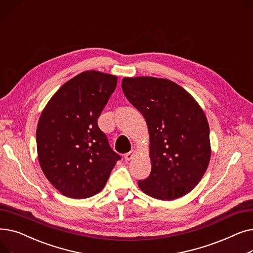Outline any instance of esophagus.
Wrapping results in <instances>:
<instances>
[{
    "mask_svg": "<svg viewBox=\"0 0 253 253\" xmlns=\"http://www.w3.org/2000/svg\"><path fill=\"white\" fill-rule=\"evenodd\" d=\"M134 155H135V151H134V150H131L130 152H128L127 154H125V160H126V161H130L131 159H133Z\"/></svg>",
    "mask_w": 253,
    "mask_h": 253,
    "instance_id": "1",
    "label": "esophagus"
}]
</instances>
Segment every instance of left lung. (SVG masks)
<instances>
[{
  "label": "left lung",
  "mask_w": 253,
  "mask_h": 253,
  "mask_svg": "<svg viewBox=\"0 0 253 253\" xmlns=\"http://www.w3.org/2000/svg\"><path fill=\"white\" fill-rule=\"evenodd\" d=\"M122 89L145 119L152 170L139 189L159 200L190 193L208 167L211 148L206 116L190 93L167 79L124 78Z\"/></svg>",
  "instance_id": "obj_1"
}]
</instances>
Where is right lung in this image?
Here are the masks:
<instances>
[{"instance_id":"add662e5","label":"right lung","mask_w":253,"mask_h":253,"mask_svg":"<svg viewBox=\"0 0 253 253\" xmlns=\"http://www.w3.org/2000/svg\"><path fill=\"white\" fill-rule=\"evenodd\" d=\"M117 80L96 71L79 74L56 91L39 119L40 166L66 197L85 199L99 193L121 159L97 125Z\"/></svg>"}]
</instances>
